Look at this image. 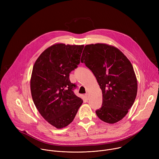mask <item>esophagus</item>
<instances>
[{"label":"esophagus","mask_w":159,"mask_h":159,"mask_svg":"<svg viewBox=\"0 0 159 159\" xmlns=\"http://www.w3.org/2000/svg\"><path fill=\"white\" fill-rule=\"evenodd\" d=\"M85 98H86L87 99H88L89 98V94H85Z\"/></svg>","instance_id":"1"}]
</instances>
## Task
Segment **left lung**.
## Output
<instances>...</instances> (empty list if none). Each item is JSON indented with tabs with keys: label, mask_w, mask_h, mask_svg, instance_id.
<instances>
[{
	"label": "left lung",
	"mask_w": 159,
	"mask_h": 159,
	"mask_svg": "<svg viewBox=\"0 0 159 159\" xmlns=\"http://www.w3.org/2000/svg\"><path fill=\"white\" fill-rule=\"evenodd\" d=\"M81 62L93 72L102 90V104L96 111L102 121L113 124L122 120L137 94L133 67L118 48L106 44H87Z\"/></svg>",
	"instance_id": "1"
}]
</instances>
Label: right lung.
Instances as JSON below:
<instances>
[{
    "instance_id": "right-lung-1",
    "label": "right lung",
    "mask_w": 159,
    "mask_h": 159,
    "mask_svg": "<svg viewBox=\"0 0 159 159\" xmlns=\"http://www.w3.org/2000/svg\"><path fill=\"white\" fill-rule=\"evenodd\" d=\"M84 45L60 43L45 50L33 66L31 92L33 102L43 118L57 128L74 120L83 102L74 93L69 74L77 68Z\"/></svg>"
}]
</instances>
